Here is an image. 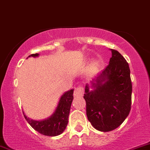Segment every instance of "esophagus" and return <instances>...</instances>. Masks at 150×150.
Here are the masks:
<instances>
[{
    "mask_svg": "<svg viewBox=\"0 0 150 150\" xmlns=\"http://www.w3.org/2000/svg\"><path fill=\"white\" fill-rule=\"evenodd\" d=\"M84 94V89L83 87H81V86H79V87L75 88V90H74V96L75 97H82Z\"/></svg>",
    "mask_w": 150,
    "mask_h": 150,
    "instance_id": "34e87169",
    "label": "esophagus"
}]
</instances>
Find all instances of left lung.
Instances as JSON below:
<instances>
[{"instance_id": "1", "label": "left lung", "mask_w": 150, "mask_h": 150, "mask_svg": "<svg viewBox=\"0 0 150 150\" xmlns=\"http://www.w3.org/2000/svg\"><path fill=\"white\" fill-rule=\"evenodd\" d=\"M111 51L112 56L108 65L91 81V85H85L84 94L87 118L94 128L102 132L120 126L131 108L132 82L128 63L118 51Z\"/></svg>"}]
</instances>
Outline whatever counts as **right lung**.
<instances>
[{
  "mask_svg": "<svg viewBox=\"0 0 150 150\" xmlns=\"http://www.w3.org/2000/svg\"><path fill=\"white\" fill-rule=\"evenodd\" d=\"M30 56L37 57L39 53L32 54L28 57ZM73 90L70 89L61 96L54 113L48 118L42 120H32L27 118L23 112L26 120L36 131L42 135L51 137L61 135L65 130L68 123L70 106L73 100Z\"/></svg>",
  "mask_w": 150,
  "mask_h": 150,
  "instance_id": "right-lung-1",
  "label": "right lung"
}]
</instances>
